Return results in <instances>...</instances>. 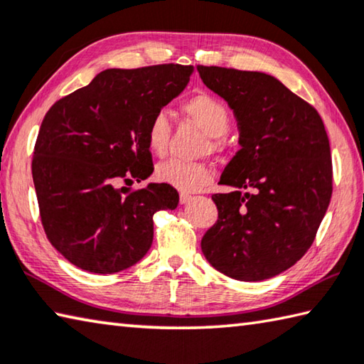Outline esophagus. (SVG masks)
I'll list each match as a JSON object with an SVG mask.
<instances>
[{"label": "esophagus", "mask_w": 364, "mask_h": 364, "mask_svg": "<svg viewBox=\"0 0 364 364\" xmlns=\"http://www.w3.org/2000/svg\"><path fill=\"white\" fill-rule=\"evenodd\" d=\"M191 200H193V196H189V194H180V203L181 205H184V203H189Z\"/></svg>", "instance_id": "34e87169"}]
</instances>
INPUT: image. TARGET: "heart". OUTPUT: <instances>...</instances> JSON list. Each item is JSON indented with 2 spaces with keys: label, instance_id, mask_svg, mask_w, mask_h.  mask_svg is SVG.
Here are the masks:
<instances>
[{
  "label": "heart",
  "instance_id": "1",
  "mask_svg": "<svg viewBox=\"0 0 364 364\" xmlns=\"http://www.w3.org/2000/svg\"><path fill=\"white\" fill-rule=\"evenodd\" d=\"M184 114H188L194 122L211 136V149L221 151L224 148L223 135L228 134L230 125V116L220 98L211 94H196L189 97L181 105ZM170 140V122L165 111L157 113L149 119L146 129V143L151 153L162 157L167 153ZM156 180L168 186L175 188L180 193H196L211 181V170L200 162H183V161H167L156 167Z\"/></svg>",
  "mask_w": 364,
  "mask_h": 364
}]
</instances>
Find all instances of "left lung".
Instances as JSON below:
<instances>
[{
    "label": "left lung",
    "instance_id": "left-lung-1",
    "mask_svg": "<svg viewBox=\"0 0 364 364\" xmlns=\"http://www.w3.org/2000/svg\"><path fill=\"white\" fill-rule=\"evenodd\" d=\"M197 71L234 109L242 146L220 180L235 191L211 196L218 221L202 251L230 279H270L307 253L331 200L325 125L312 105L266 73L203 65Z\"/></svg>",
    "mask_w": 364,
    "mask_h": 364
}]
</instances>
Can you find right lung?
I'll return each instance as SVG.
<instances>
[{"instance_id": "add662e5", "label": "right lung", "mask_w": 364, "mask_h": 364, "mask_svg": "<svg viewBox=\"0 0 364 364\" xmlns=\"http://www.w3.org/2000/svg\"><path fill=\"white\" fill-rule=\"evenodd\" d=\"M191 73L178 63L105 70L44 116L31 161L39 216L52 247L76 267L114 274L134 266L153 243L156 211L178 207L168 184H127L153 173L149 119L181 94Z\"/></svg>"}]
</instances>
